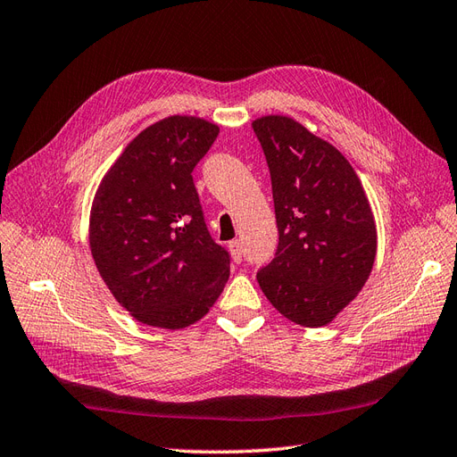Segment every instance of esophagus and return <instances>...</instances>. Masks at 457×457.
Here are the masks:
<instances>
[{
  "mask_svg": "<svg viewBox=\"0 0 457 457\" xmlns=\"http://www.w3.org/2000/svg\"><path fill=\"white\" fill-rule=\"evenodd\" d=\"M229 253H231V258H233V262H241L243 260V246H241V243L239 241H229Z\"/></svg>",
  "mask_w": 457,
  "mask_h": 457,
  "instance_id": "1",
  "label": "esophagus"
}]
</instances>
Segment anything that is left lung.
Returning <instances> with one entry per match:
<instances>
[{
	"instance_id": "1",
	"label": "left lung",
	"mask_w": 457,
	"mask_h": 457,
	"mask_svg": "<svg viewBox=\"0 0 457 457\" xmlns=\"http://www.w3.org/2000/svg\"><path fill=\"white\" fill-rule=\"evenodd\" d=\"M264 149L279 231L276 258L256 273L281 316L304 328L331 323L370 279L377 228L346 156L291 116L253 120Z\"/></svg>"
}]
</instances>
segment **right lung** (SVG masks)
Listing matches in <instances>:
<instances>
[{
	"mask_svg": "<svg viewBox=\"0 0 457 457\" xmlns=\"http://www.w3.org/2000/svg\"><path fill=\"white\" fill-rule=\"evenodd\" d=\"M220 128L174 114L139 132L103 176L89 212L99 276L129 316L184 329L212 308L229 254L206 229L193 168Z\"/></svg>",
	"mask_w": 457,
	"mask_h": 457,
	"instance_id": "obj_1",
	"label": "right lung"
}]
</instances>
